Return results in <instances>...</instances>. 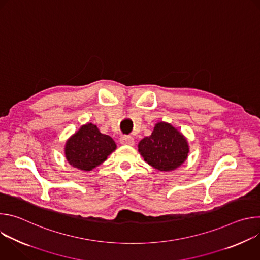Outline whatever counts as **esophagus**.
I'll return each instance as SVG.
<instances>
[{
	"instance_id": "esophagus-1",
	"label": "esophagus",
	"mask_w": 260,
	"mask_h": 260,
	"mask_svg": "<svg viewBox=\"0 0 260 260\" xmlns=\"http://www.w3.org/2000/svg\"><path fill=\"white\" fill-rule=\"evenodd\" d=\"M120 143L123 145H134L135 144V140L132 136H123L120 138Z\"/></svg>"
}]
</instances>
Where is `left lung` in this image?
<instances>
[{
  "mask_svg": "<svg viewBox=\"0 0 260 260\" xmlns=\"http://www.w3.org/2000/svg\"><path fill=\"white\" fill-rule=\"evenodd\" d=\"M139 152L144 160L158 171H173L186 160L189 146L177 128L167 122H158L149 137L140 141Z\"/></svg>",
  "mask_w": 260,
  "mask_h": 260,
  "instance_id": "obj_1",
  "label": "left lung"
}]
</instances>
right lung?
Returning a JSON list of instances; mask_svg holds the SVG:
<instances>
[{"label": "right lung", "instance_id": "obj_1", "mask_svg": "<svg viewBox=\"0 0 260 260\" xmlns=\"http://www.w3.org/2000/svg\"><path fill=\"white\" fill-rule=\"evenodd\" d=\"M116 149L114 140L102 134L96 125L86 123L66 143L64 154L68 162L81 171H91L104 162Z\"/></svg>", "mask_w": 260, "mask_h": 260}]
</instances>
